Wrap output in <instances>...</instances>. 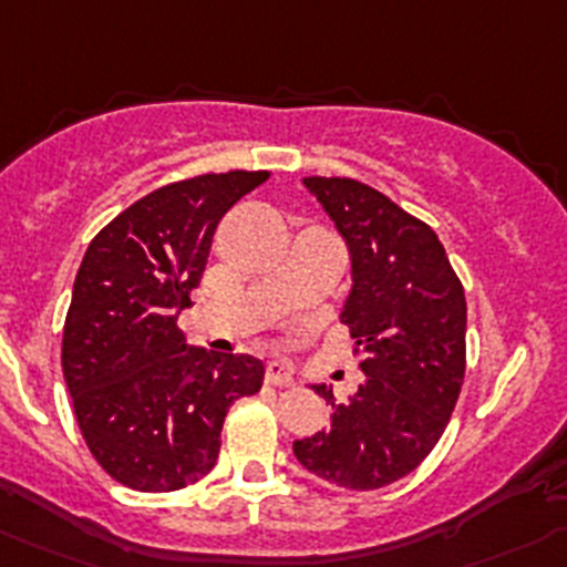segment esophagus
Here are the masks:
<instances>
[{"label":"esophagus","mask_w":567,"mask_h":567,"mask_svg":"<svg viewBox=\"0 0 567 567\" xmlns=\"http://www.w3.org/2000/svg\"><path fill=\"white\" fill-rule=\"evenodd\" d=\"M266 383L268 385H290L293 383V369L282 361H271L266 369Z\"/></svg>","instance_id":"esophagus-1"}]
</instances>
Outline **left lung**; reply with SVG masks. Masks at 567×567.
Returning a JSON list of instances; mask_svg holds the SVG:
<instances>
[{
  "label": "left lung",
  "instance_id": "1",
  "mask_svg": "<svg viewBox=\"0 0 567 567\" xmlns=\"http://www.w3.org/2000/svg\"><path fill=\"white\" fill-rule=\"evenodd\" d=\"M347 240L352 288L341 321L367 374L327 431L296 439L305 470L343 489H380L433 451L464 383L467 301L436 231L355 178H305Z\"/></svg>",
  "mask_w": 567,
  "mask_h": 567
}]
</instances>
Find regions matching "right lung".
Listing matches in <instances>:
<instances>
[{
	"label": "right lung",
	"mask_w": 567,
	"mask_h": 567,
	"mask_svg": "<svg viewBox=\"0 0 567 567\" xmlns=\"http://www.w3.org/2000/svg\"><path fill=\"white\" fill-rule=\"evenodd\" d=\"M268 173H206L120 212L86 248L63 324V378L100 467L140 492L204 478L220 453L226 411L257 394L251 355L189 347V308L220 218Z\"/></svg>",
	"instance_id": "obj_1"
}]
</instances>
